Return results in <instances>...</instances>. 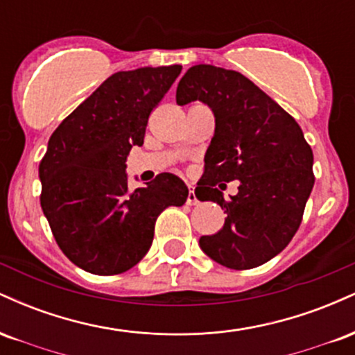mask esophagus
<instances>
[{"label":"esophagus","instance_id":"34e87169","mask_svg":"<svg viewBox=\"0 0 355 355\" xmlns=\"http://www.w3.org/2000/svg\"><path fill=\"white\" fill-rule=\"evenodd\" d=\"M189 197H187V203H189V205H197L198 203V198H197V195H195V191H193V187L191 185H189Z\"/></svg>","mask_w":355,"mask_h":355}]
</instances>
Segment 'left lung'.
Wrapping results in <instances>:
<instances>
[{"label":"left lung","instance_id":"1","mask_svg":"<svg viewBox=\"0 0 355 355\" xmlns=\"http://www.w3.org/2000/svg\"><path fill=\"white\" fill-rule=\"evenodd\" d=\"M193 100L215 115L195 195L227 214L217 234L200 237V247L220 266L255 268L280 254L299 230L315 182L312 148L294 118L242 73L195 64L177 87L178 105ZM232 180H239V193L223 199L219 189Z\"/></svg>","mask_w":355,"mask_h":355}]
</instances>
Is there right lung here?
I'll use <instances>...</instances> for the list:
<instances>
[{
    "mask_svg": "<svg viewBox=\"0 0 355 355\" xmlns=\"http://www.w3.org/2000/svg\"><path fill=\"white\" fill-rule=\"evenodd\" d=\"M180 64L118 71L61 121L40 162V203L64 255L89 274L116 275L144 259L155 222L189 189L172 173L130 190L126 157Z\"/></svg>",
    "mask_w": 355,
    "mask_h": 355,
    "instance_id": "obj_1",
    "label": "right lung"
}]
</instances>
